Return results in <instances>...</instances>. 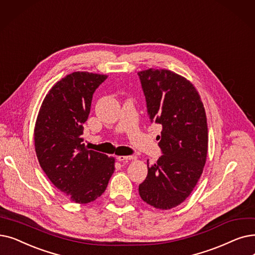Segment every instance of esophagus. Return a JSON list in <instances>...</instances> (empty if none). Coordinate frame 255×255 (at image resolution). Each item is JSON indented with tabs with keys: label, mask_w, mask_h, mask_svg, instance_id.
<instances>
[{
	"label": "esophagus",
	"mask_w": 255,
	"mask_h": 255,
	"mask_svg": "<svg viewBox=\"0 0 255 255\" xmlns=\"http://www.w3.org/2000/svg\"><path fill=\"white\" fill-rule=\"evenodd\" d=\"M118 158V160L119 161H128V160H131V159H133V157L131 156V155H127V156H118L117 157Z\"/></svg>",
	"instance_id": "obj_1"
}]
</instances>
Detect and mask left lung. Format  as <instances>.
Segmentation results:
<instances>
[{"mask_svg":"<svg viewBox=\"0 0 255 255\" xmlns=\"http://www.w3.org/2000/svg\"><path fill=\"white\" fill-rule=\"evenodd\" d=\"M151 123L162 126V155L148 165L138 186L140 198L159 209H170L190 196L203 172L207 154V123L194 85L169 70L137 73Z\"/></svg>","mask_w":255,"mask_h":255,"instance_id":"1","label":"left lung"}]
</instances>
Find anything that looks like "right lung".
Segmentation results:
<instances>
[{
    "label": "right lung",
    "instance_id": "add662e5",
    "mask_svg": "<svg viewBox=\"0 0 255 255\" xmlns=\"http://www.w3.org/2000/svg\"><path fill=\"white\" fill-rule=\"evenodd\" d=\"M106 78L87 72L65 76L46 96L36 120L34 141L40 167L76 203L100 197L115 171V158L87 150L81 137L93 95Z\"/></svg>",
    "mask_w": 255,
    "mask_h": 255
}]
</instances>
